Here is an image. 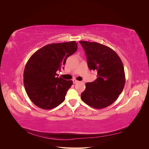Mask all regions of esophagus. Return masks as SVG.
I'll return each instance as SVG.
<instances>
[{
  "label": "esophagus",
  "instance_id": "34e87169",
  "mask_svg": "<svg viewBox=\"0 0 149 149\" xmlns=\"http://www.w3.org/2000/svg\"><path fill=\"white\" fill-rule=\"evenodd\" d=\"M72 81H73V83H74V84H76V83H77V82H78V81L76 80L75 79H72Z\"/></svg>",
  "mask_w": 149,
  "mask_h": 149
}]
</instances>
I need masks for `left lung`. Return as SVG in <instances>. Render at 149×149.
<instances>
[{"label": "left lung", "mask_w": 149, "mask_h": 149, "mask_svg": "<svg viewBox=\"0 0 149 149\" xmlns=\"http://www.w3.org/2000/svg\"><path fill=\"white\" fill-rule=\"evenodd\" d=\"M84 48L88 67L97 71V78L86 84L82 100L91 107L101 109L113 104L123 90L125 72L123 62L111 48L95 42L79 41Z\"/></svg>", "instance_id": "obj_1"}]
</instances>
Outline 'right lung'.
I'll return each instance as SVG.
<instances>
[{
	"mask_svg": "<svg viewBox=\"0 0 149 149\" xmlns=\"http://www.w3.org/2000/svg\"><path fill=\"white\" fill-rule=\"evenodd\" d=\"M77 50L76 41L51 44L30 57L24 72V87L30 100L38 107L52 109L65 100L73 82L58 78L56 71L64 68L67 58Z\"/></svg>",
	"mask_w": 149,
	"mask_h": 149,
	"instance_id": "add662e5",
	"label": "right lung"
}]
</instances>
